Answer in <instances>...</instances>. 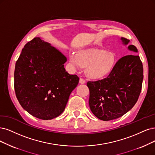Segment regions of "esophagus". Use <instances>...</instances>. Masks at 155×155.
Listing matches in <instances>:
<instances>
[{
  "mask_svg": "<svg viewBox=\"0 0 155 155\" xmlns=\"http://www.w3.org/2000/svg\"><path fill=\"white\" fill-rule=\"evenodd\" d=\"M79 82L81 83V84H85V80H84V78H80V80H79Z\"/></svg>",
  "mask_w": 155,
  "mask_h": 155,
  "instance_id": "obj_1",
  "label": "esophagus"
}]
</instances>
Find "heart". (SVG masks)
Segmentation results:
<instances>
[{
  "instance_id": "b5f03b06",
  "label": "heart",
  "mask_w": 155,
  "mask_h": 155,
  "mask_svg": "<svg viewBox=\"0 0 155 155\" xmlns=\"http://www.w3.org/2000/svg\"><path fill=\"white\" fill-rule=\"evenodd\" d=\"M70 60L77 67H85L87 76L94 78L104 77L115 66L116 57L114 52L99 48H88L71 53Z\"/></svg>"
}]
</instances>
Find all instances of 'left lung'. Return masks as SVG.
<instances>
[{
  "label": "left lung",
  "mask_w": 155,
  "mask_h": 155,
  "mask_svg": "<svg viewBox=\"0 0 155 155\" xmlns=\"http://www.w3.org/2000/svg\"><path fill=\"white\" fill-rule=\"evenodd\" d=\"M121 40L124 45L130 41L124 38ZM128 48L137 52L133 45ZM143 77L142 62L139 55L130 54L121 57L105 78L87 82L91 110L105 121L123 116L138 100Z\"/></svg>",
  "instance_id": "obj_1"
}]
</instances>
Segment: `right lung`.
I'll return each instance as SVG.
<instances>
[{"instance_id": "right-lung-1", "label": "right lung", "mask_w": 155, "mask_h": 155, "mask_svg": "<svg viewBox=\"0 0 155 155\" xmlns=\"http://www.w3.org/2000/svg\"><path fill=\"white\" fill-rule=\"evenodd\" d=\"M66 57L40 38H34L22 49L14 73L15 94L31 115L48 120L64 110L72 91L79 82L77 74L64 68Z\"/></svg>"}]
</instances>
